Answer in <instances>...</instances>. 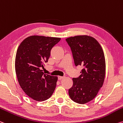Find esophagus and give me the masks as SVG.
<instances>
[{
	"label": "esophagus",
	"mask_w": 123,
	"mask_h": 123,
	"mask_svg": "<svg viewBox=\"0 0 123 123\" xmlns=\"http://www.w3.org/2000/svg\"><path fill=\"white\" fill-rule=\"evenodd\" d=\"M65 77H62V76H58V80H61L62 79H63Z\"/></svg>",
	"instance_id": "1"
}]
</instances>
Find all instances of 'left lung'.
Wrapping results in <instances>:
<instances>
[{
  "label": "left lung",
  "mask_w": 123,
  "mask_h": 123,
  "mask_svg": "<svg viewBox=\"0 0 123 123\" xmlns=\"http://www.w3.org/2000/svg\"><path fill=\"white\" fill-rule=\"evenodd\" d=\"M66 40L71 49L75 66L84 68L79 78H73L69 96L78 104H86L96 96L104 84L106 74L104 52L99 43L92 37L77 36Z\"/></svg>",
  "instance_id": "8db88e82"
}]
</instances>
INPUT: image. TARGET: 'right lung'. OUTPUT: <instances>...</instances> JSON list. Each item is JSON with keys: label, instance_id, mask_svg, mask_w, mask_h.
Segmentation results:
<instances>
[{"label": "right lung", "instance_id": "obj_1", "mask_svg": "<svg viewBox=\"0 0 123 123\" xmlns=\"http://www.w3.org/2000/svg\"><path fill=\"white\" fill-rule=\"evenodd\" d=\"M60 38L31 36L25 39L17 49L15 71L19 85L27 95L37 101H44L51 97L56 88L58 78L44 74L52 47Z\"/></svg>", "mask_w": 123, "mask_h": 123}]
</instances>
